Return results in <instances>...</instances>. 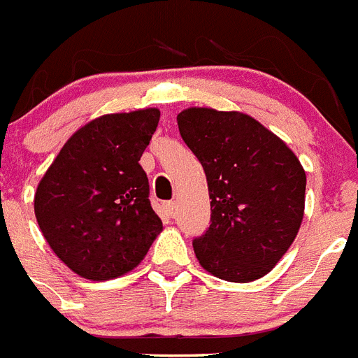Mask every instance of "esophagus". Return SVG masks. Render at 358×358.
Masks as SVG:
<instances>
[{"instance_id":"esophagus-1","label":"esophagus","mask_w":358,"mask_h":358,"mask_svg":"<svg viewBox=\"0 0 358 358\" xmlns=\"http://www.w3.org/2000/svg\"><path fill=\"white\" fill-rule=\"evenodd\" d=\"M175 207H176L175 201H166V203H164V210H166V214H169V216H173V213H175Z\"/></svg>"}]
</instances>
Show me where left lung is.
Wrapping results in <instances>:
<instances>
[{
	"instance_id": "1",
	"label": "left lung",
	"mask_w": 358,
	"mask_h": 358,
	"mask_svg": "<svg viewBox=\"0 0 358 358\" xmlns=\"http://www.w3.org/2000/svg\"><path fill=\"white\" fill-rule=\"evenodd\" d=\"M176 120L209 185L210 225L192 241L200 265L225 281L263 278L303 222L301 162L279 136L239 111L189 108Z\"/></svg>"
}]
</instances>
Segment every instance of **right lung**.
I'll return each mask as SVG.
<instances>
[{"label": "right lung", "mask_w": 358, "mask_h": 358, "mask_svg": "<svg viewBox=\"0 0 358 358\" xmlns=\"http://www.w3.org/2000/svg\"><path fill=\"white\" fill-rule=\"evenodd\" d=\"M157 108L102 115L77 129L37 185V223L55 256L80 278L108 281L135 268L162 231L138 164Z\"/></svg>", "instance_id": "add662e5"}]
</instances>
